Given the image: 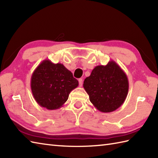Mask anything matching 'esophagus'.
Segmentation results:
<instances>
[{
    "label": "esophagus",
    "instance_id": "obj_1",
    "mask_svg": "<svg viewBox=\"0 0 158 158\" xmlns=\"http://www.w3.org/2000/svg\"><path fill=\"white\" fill-rule=\"evenodd\" d=\"M79 86L81 87L83 85V79H79Z\"/></svg>",
    "mask_w": 158,
    "mask_h": 158
}]
</instances>
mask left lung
I'll return each instance as SVG.
<instances>
[{"mask_svg": "<svg viewBox=\"0 0 158 158\" xmlns=\"http://www.w3.org/2000/svg\"><path fill=\"white\" fill-rule=\"evenodd\" d=\"M93 105L102 113L114 111L123 105L129 89L125 72L111 60L106 65L96 66L83 81Z\"/></svg>", "mask_w": 158, "mask_h": 158, "instance_id": "8db88e82", "label": "left lung"}]
</instances>
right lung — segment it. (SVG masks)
<instances>
[{
	"label": "right lung",
	"mask_w": 158,
	"mask_h": 158,
	"mask_svg": "<svg viewBox=\"0 0 158 158\" xmlns=\"http://www.w3.org/2000/svg\"><path fill=\"white\" fill-rule=\"evenodd\" d=\"M79 85L73 73L62 64L45 60L33 72L31 87L33 97L41 107L58 109L69 98L73 89Z\"/></svg>",
	"instance_id": "right-lung-1"
}]
</instances>
